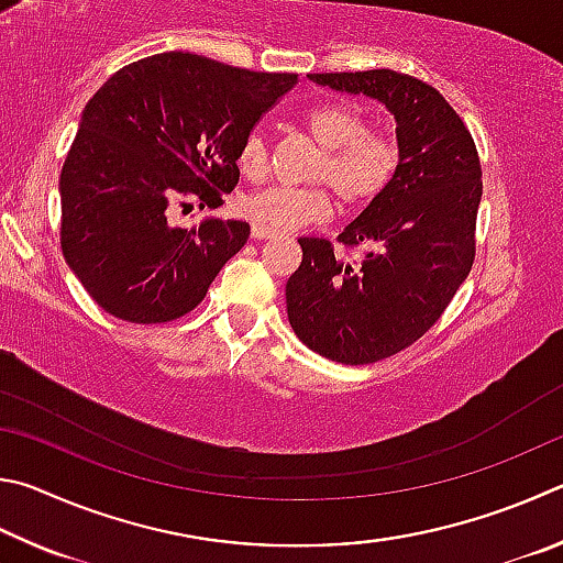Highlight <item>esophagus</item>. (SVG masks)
Returning <instances> with one entry per match:
<instances>
[{
    "label": "esophagus",
    "instance_id": "1",
    "mask_svg": "<svg viewBox=\"0 0 563 563\" xmlns=\"http://www.w3.org/2000/svg\"><path fill=\"white\" fill-rule=\"evenodd\" d=\"M279 230H274V227H266L262 222H252V236L254 240H269V236H276Z\"/></svg>",
    "mask_w": 563,
    "mask_h": 563
}]
</instances>
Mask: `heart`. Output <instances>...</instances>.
<instances>
[{"mask_svg": "<svg viewBox=\"0 0 563 563\" xmlns=\"http://www.w3.org/2000/svg\"><path fill=\"white\" fill-rule=\"evenodd\" d=\"M303 125L323 151L311 167V180L331 187L336 200L356 210L388 190L398 173L400 151L390 137L373 133L366 111L349 103H323L303 115ZM236 165L244 177L262 180L269 170V145L260 131L240 143ZM323 185H269L242 197L246 217L274 230H297L329 214V192Z\"/></svg>", "mask_w": 563, "mask_h": 563, "instance_id": "obj_1", "label": "heart"}]
</instances>
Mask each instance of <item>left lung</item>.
Segmentation results:
<instances>
[{
  "instance_id": "1",
  "label": "left lung",
  "mask_w": 563,
  "mask_h": 563,
  "mask_svg": "<svg viewBox=\"0 0 563 563\" xmlns=\"http://www.w3.org/2000/svg\"><path fill=\"white\" fill-rule=\"evenodd\" d=\"M311 81L386 103L398 121V173L336 242L301 236L303 260L287 282L289 323L319 356L363 366L432 329L475 262L482 165L467 125L416 76L373 68L309 74Z\"/></svg>"
}]
</instances>
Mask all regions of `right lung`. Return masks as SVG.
Instances as JSON below:
<instances>
[{"label": "right lung", "mask_w": 563, "mask_h": 563, "mask_svg": "<svg viewBox=\"0 0 563 563\" xmlns=\"http://www.w3.org/2000/svg\"><path fill=\"white\" fill-rule=\"evenodd\" d=\"M299 74H266L165 52L123 66L86 103L62 167V252L103 311L165 323L205 299L250 240L240 220L183 230L167 207H220L236 153Z\"/></svg>", "instance_id": "1"}]
</instances>
